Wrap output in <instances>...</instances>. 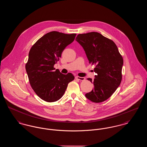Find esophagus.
I'll return each instance as SVG.
<instances>
[{"label": "esophagus", "mask_w": 147, "mask_h": 147, "mask_svg": "<svg viewBox=\"0 0 147 147\" xmlns=\"http://www.w3.org/2000/svg\"><path fill=\"white\" fill-rule=\"evenodd\" d=\"M76 79H77L78 80H85V78H84V77H79V76H77L76 77Z\"/></svg>", "instance_id": "1"}]
</instances>
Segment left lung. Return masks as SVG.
<instances>
[{
    "label": "left lung",
    "mask_w": 147,
    "mask_h": 147,
    "mask_svg": "<svg viewBox=\"0 0 147 147\" xmlns=\"http://www.w3.org/2000/svg\"><path fill=\"white\" fill-rule=\"evenodd\" d=\"M76 40L84 49L89 63L95 65V79H87L93 83L94 89L85 96L94 102H103L121 84L123 58L115 42L100 33L79 34Z\"/></svg>",
    "instance_id": "1"
}]
</instances>
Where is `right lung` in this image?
I'll return each mask as SVG.
<instances>
[{
  "instance_id": "1",
  "label": "right lung",
  "mask_w": 147,
  "mask_h": 147,
  "mask_svg": "<svg viewBox=\"0 0 147 147\" xmlns=\"http://www.w3.org/2000/svg\"><path fill=\"white\" fill-rule=\"evenodd\" d=\"M76 36V34L51 31L38 40L30 50L25 68L31 88L43 100L50 102L58 100L68 83L74 79L70 73L63 74L55 70L54 65Z\"/></svg>"
}]
</instances>
